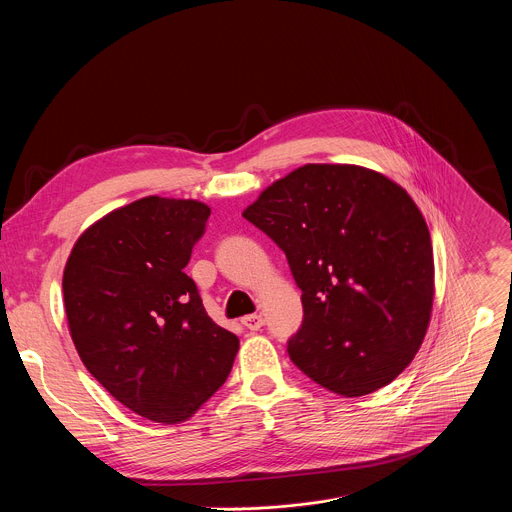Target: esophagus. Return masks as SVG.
I'll return each instance as SVG.
<instances>
[{"label":"esophagus","instance_id":"esophagus-1","mask_svg":"<svg viewBox=\"0 0 512 512\" xmlns=\"http://www.w3.org/2000/svg\"><path fill=\"white\" fill-rule=\"evenodd\" d=\"M243 324L249 328V330H259L263 326V316L261 314H249L243 318Z\"/></svg>","mask_w":512,"mask_h":512}]
</instances>
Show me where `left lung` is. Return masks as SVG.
I'll return each instance as SVG.
<instances>
[{"label":"left lung","mask_w":512,"mask_h":512,"mask_svg":"<svg viewBox=\"0 0 512 512\" xmlns=\"http://www.w3.org/2000/svg\"><path fill=\"white\" fill-rule=\"evenodd\" d=\"M287 257L304 322L289 358L320 387L369 395L417 354L433 306V251L413 198L381 172L306 164L243 210Z\"/></svg>","instance_id":"obj_1"}]
</instances>
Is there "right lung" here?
Masks as SVG:
<instances>
[{"mask_svg": "<svg viewBox=\"0 0 512 512\" xmlns=\"http://www.w3.org/2000/svg\"><path fill=\"white\" fill-rule=\"evenodd\" d=\"M208 216L198 200L139 198L93 223L62 275L68 330L87 371L158 423L192 417L227 381L239 350L184 273Z\"/></svg>", "mask_w": 512, "mask_h": 512, "instance_id": "1", "label": "right lung"}]
</instances>
